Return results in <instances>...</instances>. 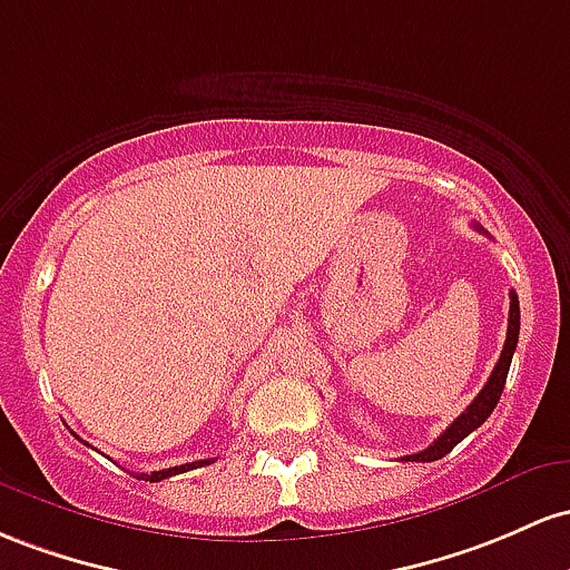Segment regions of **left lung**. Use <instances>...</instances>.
Masks as SVG:
<instances>
[{
  "mask_svg": "<svg viewBox=\"0 0 570 570\" xmlns=\"http://www.w3.org/2000/svg\"><path fill=\"white\" fill-rule=\"evenodd\" d=\"M476 232H484L482 226H476ZM511 304H509V328H507V342H503V350H501V357H498L495 368H492L488 385L479 390V395L474 401H471L469 409H465L463 414L446 428L441 436L433 441L431 446L423 452H414V455H406L401 460H417V463H431V460H439L444 458L446 452H452L455 446L469 436L471 431H476L479 425L484 423V420L490 417L492 409L498 406V399H501L503 393V385H507V374H509V366H511V357H514V350H517V338H520V302H517V293L511 291L509 293Z\"/></svg>",
  "mask_w": 570,
  "mask_h": 570,
  "instance_id": "8db88e82",
  "label": "left lung"
}]
</instances>
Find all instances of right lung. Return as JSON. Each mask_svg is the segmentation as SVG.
<instances>
[{"label": "right lung", "instance_id": "1", "mask_svg": "<svg viewBox=\"0 0 570 570\" xmlns=\"http://www.w3.org/2000/svg\"><path fill=\"white\" fill-rule=\"evenodd\" d=\"M215 463L213 458L209 460H196V463H185V465H175V469H164V471H153V474H139L145 479V482H161L166 476H175V474H183V471H190V469H202V465H209Z\"/></svg>", "mask_w": 570, "mask_h": 570}]
</instances>
